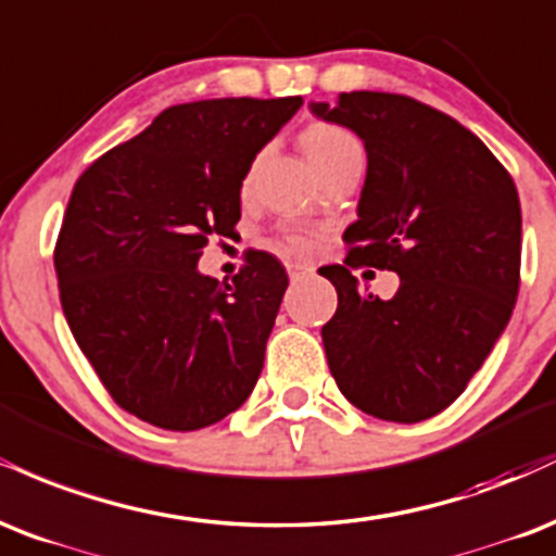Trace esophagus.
Instances as JSON below:
<instances>
[{"mask_svg": "<svg viewBox=\"0 0 556 556\" xmlns=\"http://www.w3.org/2000/svg\"><path fill=\"white\" fill-rule=\"evenodd\" d=\"M286 270H289L291 280H299V278L309 276L312 265H309V263H286Z\"/></svg>", "mask_w": 556, "mask_h": 556, "instance_id": "1", "label": "esophagus"}]
</instances>
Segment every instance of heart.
I'll list each match as a JSON object with an SVG mask.
<instances>
[{
  "mask_svg": "<svg viewBox=\"0 0 556 556\" xmlns=\"http://www.w3.org/2000/svg\"><path fill=\"white\" fill-rule=\"evenodd\" d=\"M304 150L309 161L317 166V163L336 159V155L362 153V142L349 129L336 127V124H315V127L304 132ZM278 247L286 252H309L315 247V239L306 237V233H286L278 241Z\"/></svg>",
  "mask_w": 556,
  "mask_h": 556,
  "instance_id": "1",
  "label": "heart"
}]
</instances>
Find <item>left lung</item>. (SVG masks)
I'll return each mask as SVG.
<instances>
[{"label":"left lung","instance_id":"1","mask_svg":"<svg viewBox=\"0 0 556 556\" xmlns=\"http://www.w3.org/2000/svg\"><path fill=\"white\" fill-rule=\"evenodd\" d=\"M362 137L367 179L345 228V265L319 267L338 291L323 328L341 393L364 414L416 424L458 397L510 323L520 286L518 189L453 116L408 96L354 90L312 101ZM402 278L393 300L357 289L350 267Z\"/></svg>","mask_w":556,"mask_h":556}]
</instances>
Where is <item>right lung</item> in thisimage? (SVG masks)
Returning a JSON list of instances; mask_svg holds the SVG:
<instances>
[{
	"label": "right lung",
	"instance_id": "right-lung-1",
	"mask_svg": "<svg viewBox=\"0 0 556 556\" xmlns=\"http://www.w3.org/2000/svg\"><path fill=\"white\" fill-rule=\"evenodd\" d=\"M302 98H213L161 111L77 179L59 231V299L77 345L124 410L194 432L257 384L289 289L247 254L231 283L198 270L241 218V181Z\"/></svg>",
	"mask_w": 556,
	"mask_h": 556
}]
</instances>
